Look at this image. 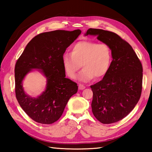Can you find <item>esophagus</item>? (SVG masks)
Returning <instances> with one entry per match:
<instances>
[{"label": "esophagus", "instance_id": "obj_1", "mask_svg": "<svg viewBox=\"0 0 152 152\" xmlns=\"http://www.w3.org/2000/svg\"><path fill=\"white\" fill-rule=\"evenodd\" d=\"M78 88H79V90H84V88H85V86H84L83 84H80L78 85Z\"/></svg>", "mask_w": 152, "mask_h": 152}]
</instances>
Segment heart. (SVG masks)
<instances>
[{
    "mask_svg": "<svg viewBox=\"0 0 152 152\" xmlns=\"http://www.w3.org/2000/svg\"><path fill=\"white\" fill-rule=\"evenodd\" d=\"M113 60L112 50L107 43H98L92 41H81L72 48L71 53H65L61 57L64 72L70 78H74L80 68L83 69L78 79L87 82L99 79L108 73Z\"/></svg>",
    "mask_w": 152,
    "mask_h": 152,
    "instance_id": "b5f03b06",
    "label": "heart"
}]
</instances>
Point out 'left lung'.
Listing matches in <instances>:
<instances>
[{"mask_svg":"<svg viewBox=\"0 0 152 152\" xmlns=\"http://www.w3.org/2000/svg\"><path fill=\"white\" fill-rule=\"evenodd\" d=\"M84 35L96 36L112 50L109 72L102 80L91 86L93 92L91 107L100 122L116 123L129 114L140 99L142 65L132 46L116 33L91 28Z\"/></svg>","mask_w":152,"mask_h":152,"instance_id":"left-lung-1","label":"left lung"}]
</instances>
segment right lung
Returning a JSON list of instances; mask_svg holds the SVG:
<instances>
[{
  "instance_id": "obj_1",
  "label": "right lung",
  "mask_w": 152,
  "mask_h": 152,
  "mask_svg": "<svg viewBox=\"0 0 152 152\" xmlns=\"http://www.w3.org/2000/svg\"><path fill=\"white\" fill-rule=\"evenodd\" d=\"M81 31L56 30L35 36L25 47L15 68V94L20 107L35 121L51 124L60 119L67 102L78 91L76 82L66 78L61 57ZM37 70L46 79V89L35 97L26 93L22 82Z\"/></svg>"
}]
</instances>
